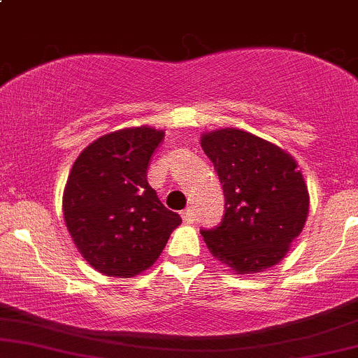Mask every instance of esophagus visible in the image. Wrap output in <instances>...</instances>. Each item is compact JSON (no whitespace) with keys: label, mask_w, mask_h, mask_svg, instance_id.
Masks as SVG:
<instances>
[{"label":"esophagus","mask_w":358,"mask_h":358,"mask_svg":"<svg viewBox=\"0 0 358 358\" xmlns=\"http://www.w3.org/2000/svg\"><path fill=\"white\" fill-rule=\"evenodd\" d=\"M182 219H183V222H187V224H192V222L195 220V210H193L192 207H188L187 210H183Z\"/></svg>","instance_id":"esophagus-1"}]
</instances>
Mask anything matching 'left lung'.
I'll return each instance as SVG.
<instances>
[{"label": "left lung", "mask_w": 358, "mask_h": 358, "mask_svg": "<svg viewBox=\"0 0 358 358\" xmlns=\"http://www.w3.org/2000/svg\"><path fill=\"white\" fill-rule=\"evenodd\" d=\"M225 196L219 225L202 229L212 256L237 274L278 264L301 234L310 208L296 162L281 148L241 129L202 136Z\"/></svg>", "instance_id": "left-lung-1"}]
</instances>
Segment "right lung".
<instances>
[{"label": "right lung", "mask_w": 358, "mask_h": 358, "mask_svg": "<svg viewBox=\"0 0 358 358\" xmlns=\"http://www.w3.org/2000/svg\"><path fill=\"white\" fill-rule=\"evenodd\" d=\"M165 133L129 127L89 145L64 192V219L85 261L106 276L131 278L165 249L180 215L148 185L151 155Z\"/></svg>", "instance_id": "right-lung-1"}]
</instances>
